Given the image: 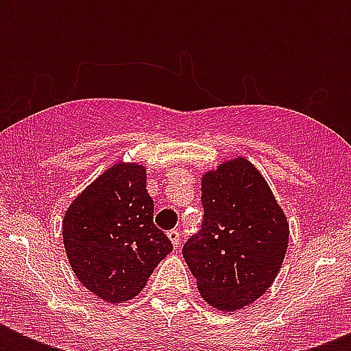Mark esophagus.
Masks as SVG:
<instances>
[{"mask_svg":"<svg viewBox=\"0 0 351 351\" xmlns=\"http://www.w3.org/2000/svg\"><path fill=\"white\" fill-rule=\"evenodd\" d=\"M167 237H169L173 247H175V250H178V245H180V231L178 230L167 231Z\"/></svg>","mask_w":351,"mask_h":351,"instance_id":"obj_1","label":"esophagus"}]
</instances>
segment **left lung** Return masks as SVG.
<instances>
[{
    "label": "left lung",
    "mask_w": 351,
    "mask_h": 351,
    "mask_svg": "<svg viewBox=\"0 0 351 351\" xmlns=\"http://www.w3.org/2000/svg\"><path fill=\"white\" fill-rule=\"evenodd\" d=\"M202 230L184 244L198 293L220 311L242 310L266 293L289 240L282 208L244 156L202 175Z\"/></svg>",
    "instance_id": "8db88e82"
}]
</instances>
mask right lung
I'll return each mask as SVG.
<instances>
[{
  "label": "right lung",
  "instance_id": "add662e5",
  "mask_svg": "<svg viewBox=\"0 0 351 351\" xmlns=\"http://www.w3.org/2000/svg\"><path fill=\"white\" fill-rule=\"evenodd\" d=\"M145 180L142 164L118 162L85 187L63 217V245L74 275L107 302L134 299L173 251L153 224Z\"/></svg>",
  "mask_w": 351,
  "mask_h": 351
}]
</instances>
